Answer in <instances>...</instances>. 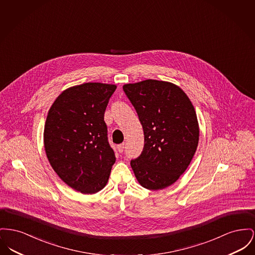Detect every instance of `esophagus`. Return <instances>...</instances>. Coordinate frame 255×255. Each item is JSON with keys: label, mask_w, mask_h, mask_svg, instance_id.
Segmentation results:
<instances>
[{"label": "esophagus", "mask_w": 255, "mask_h": 255, "mask_svg": "<svg viewBox=\"0 0 255 255\" xmlns=\"http://www.w3.org/2000/svg\"><path fill=\"white\" fill-rule=\"evenodd\" d=\"M118 149L120 151V153H122L124 150V143H121L120 145H118Z\"/></svg>", "instance_id": "obj_1"}]
</instances>
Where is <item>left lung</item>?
Returning <instances> with one entry per match:
<instances>
[{
  "mask_svg": "<svg viewBox=\"0 0 255 255\" xmlns=\"http://www.w3.org/2000/svg\"><path fill=\"white\" fill-rule=\"evenodd\" d=\"M143 129L144 147L131 161L138 183L163 190L179 179L190 165L199 139L195 108L178 86L145 80L123 86Z\"/></svg>",
  "mask_w": 255,
  "mask_h": 255,
  "instance_id": "1",
  "label": "left lung"
}]
</instances>
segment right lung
I'll list each match as a JSON object with an SVG mask.
<instances>
[{"label": "right lung", "mask_w": 255, "mask_h": 255, "mask_svg": "<svg viewBox=\"0 0 255 255\" xmlns=\"http://www.w3.org/2000/svg\"><path fill=\"white\" fill-rule=\"evenodd\" d=\"M116 85L85 83L63 90L51 106L43 141L53 169L84 195L108 183L115 152L109 144L104 114Z\"/></svg>", "instance_id": "right-lung-1"}]
</instances>
